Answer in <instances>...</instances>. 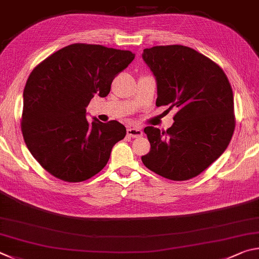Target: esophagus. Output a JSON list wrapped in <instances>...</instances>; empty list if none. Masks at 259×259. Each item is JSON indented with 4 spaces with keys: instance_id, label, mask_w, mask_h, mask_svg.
Here are the masks:
<instances>
[{
    "instance_id": "34e87169",
    "label": "esophagus",
    "mask_w": 259,
    "mask_h": 259,
    "mask_svg": "<svg viewBox=\"0 0 259 259\" xmlns=\"http://www.w3.org/2000/svg\"><path fill=\"white\" fill-rule=\"evenodd\" d=\"M127 135L133 139L141 138L143 135V132L141 131V128H138V127H130V128H127Z\"/></svg>"
}]
</instances>
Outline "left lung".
I'll list each match as a JSON object with an SVG mask.
<instances>
[{
	"mask_svg": "<svg viewBox=\"0 0 259 259\" xmlns=\"http://www.w3.org/2000/svg\"><path fill=\"white\" fill-rule=\"evenodd\" d=\"M142 58L157 79L156 106L178 109L167 131L144 128L150 151L142 162L168 180L196 178L232 139L234 101L228 76L216 62L183 45L144 49Z\"/></svg>",
	"mask_w": 259,
	"mask_h": 259,
	"instance_id": "8db88e82",
	"label": "left lung"
}]
</instances>
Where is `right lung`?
<instances>
[{"mask_svg":"<svg viewBox=\"0 0 259 259\" xmlns=\"http://www.w3.org/2000/svg\"><path fill=\"white\" fill-rule=\"evenodd\" d=\"M131 51L75 43L36 66L24 90L21 132L43 168L65 182H83L107 165L125 138L117 120L90 122L86 107L95 94L110 92L115 77L133 61Z\"/></svg>","mask_w":259,"mask_h":259,"instance_id":"add662e5","label":"right lung"}]
</instances>
